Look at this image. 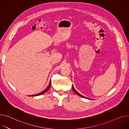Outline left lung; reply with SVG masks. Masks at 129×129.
Segmentation results:
<instances>
[{
	"label": "left lung",
	"instance_id": "left-lung-1",
	"mask_svg": "<svg viewBox=\"0 0 129 129\" xmlns=\"http://www.w3.org/2000/svg\"><path fill=\"white\" fill-rule=\"evenodd\" d=\"M72 88H73V91H74V92L75 93H76L77 95H79V96H80V97H83V98H86V99H88V98H86V97H84V96H82L81 95H80V93L78 92V91H76V90L74 88V86H73V85H72Z\"/></svg>",
	"mask_w": 129,
	"mask_h": 129
}]
</instances>
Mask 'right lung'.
I'll return each mask as SVG.
<instances>
[{"instance_id":"obj_1","label":"right lung","mask_w":129,"mask_h":129,"mask_svg":"<svg viewBox=\"0 0 129 129\" xmlns=\"http://www.w3.org/2000/svg\"><path fill=\"white\" fill-rule=\"evenodd\" d=\"M51 80H50V83H49V86H48V87H47V88L46 89H45L44 90H43V91L42 92H41V93H38V94H36V95H32V96H40V95H43V93H44L46 92L47 91L49 90V88H50V86H51Z\"/></svg>"}]
</instances>
